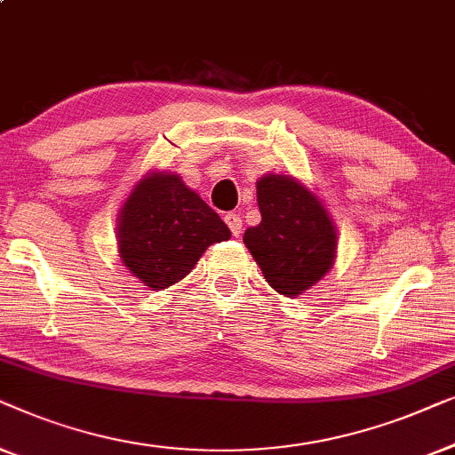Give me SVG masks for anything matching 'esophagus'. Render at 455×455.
Wrapping results in <instances>:
<instances>
[{"instance_id":"1","label":"esophagus","mask_w":455,"mask_h":455,"mask_svg":"<svg viewBox=\"0 0 455 455\" xmlns=\"http://www.w3.org/2000/svg\"><path fill=\"white\" fill-rule=\"evenodd\" d=\"M225 222L228 225V228H230V233H233V236H239V235H241L243 220H241V216H239V214L228 212V214L225 216Z\"/></svg>"}]
</instances>
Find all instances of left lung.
I'll return each mask as SVG.
<instances>
[{"mask_svg": "<svg viewBox=\"0 0 455 455\" xmlns=\"http://www.w3.org/2000/svg\"><path fill=\"white\" fill-rule=\"evenodd\" d=\"M261 222L243 243L274 291L299 297L315 286L336 261L338 230L323 202L291 175L259 177Z\"/></svg>", "mask_w": 455, "mask_h": 455, "instance_id": "left-lung-1", "label": "left lung"}]
</instances>
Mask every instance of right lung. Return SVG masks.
<instances>
[{"label": "right lung", "instance_id": "right-lung-1", "mask_svg": "<svg viewBox=\"0 0 455 455\" xmlns=\"http://www.w3.org/2000/svg\"><path fill=\"white\" fill-rule=\"evenodd\" d=\"M228 239L220 216L175 172H146L119 210L121 264L152 291L177 284L210 245Z\"/></svg>", "mask_w": 455, "mask_h": 455}]
</instances>
